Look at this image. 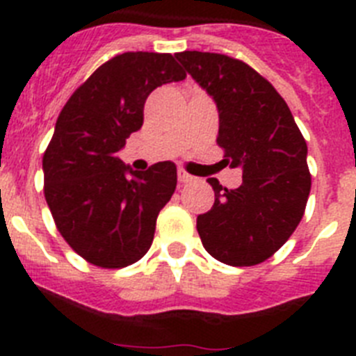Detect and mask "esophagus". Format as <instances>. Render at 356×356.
Returning a JSON list of instances; mask_svg holds the SVG:
<instances>
[{"mask_svg":"<svg viewBox=\"0 0 356 356\" xmlns=\"http://www.w3.org/2000/svg\"><path fill=\"white\" fill-rule=\"evenodd\" d=\"M178 181L180 184H188V181H193V176L188 175L187 171H184V169H178Z\"/></svg>","mask_w":356,"mask_h":356,"instance_id":"obj_1","label":"esophagus"}]
</instances>
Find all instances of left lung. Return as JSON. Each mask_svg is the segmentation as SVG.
I'll use <instances>...</instances> for the list:
<instances>
[{
	"label": "left lung",
	"instance_id": "8db88e82",
	"mask_svg": "<svg viewBox=\"0 0 356 356\" xmlns=\"http://www.w3.org/2000/svg\"><path fill=\"white\" fill-rule=\"evenodd\" d=\"M176 58L213 97L219 110L217 146L242 185L210 178L213 207L197 216V234L213 259L257 266L284 246L305 213L312 176L307 143L285 99L246 62L221 53L184 51Z\"/></svg>",
	"mask_w": 356,
	"mask_h": 356
}]
</instances>
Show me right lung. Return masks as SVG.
I'll return each mask as SVG.
<instances>
[{"label": "right lung", "instance_id": "add662e5", "mask_svg": "<svg viewBox=\"0 0 356 356\" xmlns=\"http://www.w3.org/2000/svg\"><path fill=\"white\" fill-rule=\"evenodd\" d=\"M185 76L171 53H121L72 92L56 119L42 156L44 197L64 241L92 266L121 269L149 250L176 165L137 172L118 151L143 127L147 96Z\"/></svg>", "mask_w": 356, "mask_h": 356}]
</instances>
